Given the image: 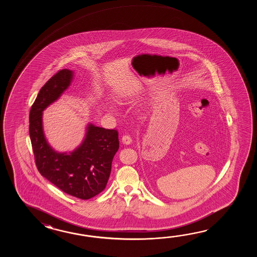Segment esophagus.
Returning <instances> with one entry per match:
<instances>
[{
  "label": "esophagus",
  "mask_w": 257,
  "mask_h": 257,
  "mask_svg": "<svg viewBox=\"0 0 257 257\" xmlns=\"http://www.w3.org/2000/svg\"><path fill=\"white\" fill-rule=\"evenodd\" d=\"M122 142H123V144L130 145L131 142H132V139H131V137L128 136V135H124V136L122 137Z\"/></svg>",
  "instance_id": "obj_1"
}]
</instances>
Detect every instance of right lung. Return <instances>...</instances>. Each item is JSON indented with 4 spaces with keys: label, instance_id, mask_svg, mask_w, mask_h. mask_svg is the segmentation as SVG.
Returning <instances> with one entry per match:
<instances>
[{
    "label": "right lung",
    "instance_id": "right-lung-1",
    "mask_svg": "<svg viewBox=\"0 0 257 257\" xmlns=\"http://www.w3.org/2000/svg\"><path fill=\"white\" fill-rule=\"evenodd\" d=\"M73 71L63 69L40 89L29 114V135L39 173L60 190L89 199L104 190L112 161L119 148L118 133L89 123L82 143L69 153L49 145L43 131V111L71 85Z\"/></svg>",
    "mask_w": 257,
    "mask_h": 257
}]
</instances>
